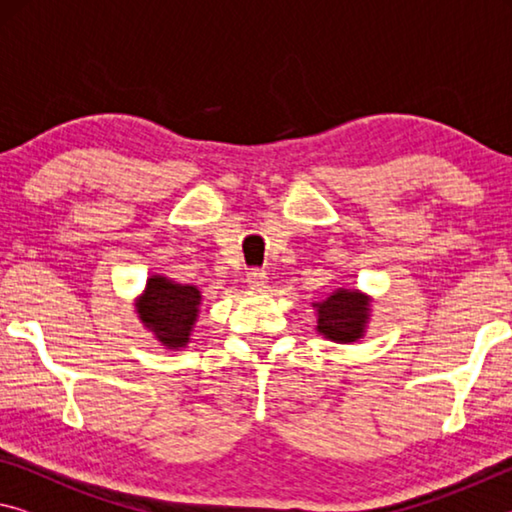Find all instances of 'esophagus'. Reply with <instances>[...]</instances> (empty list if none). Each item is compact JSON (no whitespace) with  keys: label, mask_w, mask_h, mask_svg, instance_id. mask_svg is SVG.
Here are the masks:
<instances>
[{"label":"esophagus","mask_w":512,"mask_h":512,"mask_svg":"<svg viewBox=\"0 0 512 512\" xmlns=\"http://www.w3.org/2000/svg\"><path fill=\"white\" fill-rule=\"evenodd\" d=\"M246 282L250 284V289L262 291V289H266V284H268V275H266V271H262V268H253V271H248Z\"/></svg>","instance_id":"34e87169"}]
</instances>
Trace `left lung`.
I'll use <instances>...</instances> for the list:
<instances>
[{
	"label": "left lung",
	"instance_id": "obj_1",
	"mask_svg": "<svg viewBox=\"0 0 512 512\" xmlns=\"http://www.w3.org/2000/svg\"><path fill=\"white\" fill-rule=\"evenodd\" d=\"M318 311V334L334 343H354L366 332L370 298L354 289H336L323 302H314Z\"/></svg>",
	"mask_w": 512,
	"mask_h": 512
}]
</instances>
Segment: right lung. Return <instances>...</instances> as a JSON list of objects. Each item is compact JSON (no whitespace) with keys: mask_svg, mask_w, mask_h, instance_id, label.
Returning <instances> with one entry per match:
<instances>
[{"mask_svg":"<svg viewBox=\"0 0 512 512\" xmlns=\"http://www.w3.org/2000/svg\"><path fill=\"white\" fill-rule=\"evenodd\" d=\"M137 314L162 345L185 348L198 318L201 291L192 284H178L164 275H151L137 300Z\"/></svg>","mask_w":512,"mask_h":512,"instance_id":"add662e5","label":"right lung"}]
</instances>
